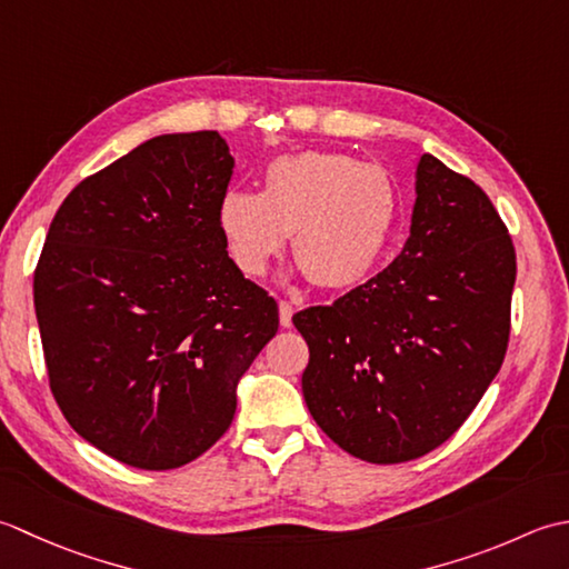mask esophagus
I'll return each instance as SVG.
<instances>
[{
    "label": "esophagus",
    "mask_w": 569,
    "mask_h": 569,
    "mask_svg": "<svg viewBox=\"0 0 569 569\" xmlns=\"http://www.w3.org/2000/svg\"><path fill=\"white\" fill-rule=\"evenodd\" d=\"M292 315H295V307L289 305V301L280 299V323H282L284 329L292 327Z\"/></svg>",
    "instance_id": "34e87169"
}]
</instances>
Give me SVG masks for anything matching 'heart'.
Returning <instances> with one entry per match:
<instances>
[{
  "instance_id": "heart-1",
  "label": "heart",
  "mask_w": 569,
  "mask_h": 569,
  "mask_svg": "<svg viewBox=\"0 0 569 569\" xmlns=\"http://www.w3.org/2000/svg\"><path fill=\"white\" fill-rule=\"evenodd\" d=\"M400 216V189L376 161L305 149L272 159L262 191L230 189L218 201V228L240 272L260 277L292 252L319 287L361 282L386 252Z\"/></svg>"
}]
</instances>
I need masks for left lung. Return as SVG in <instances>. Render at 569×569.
<instances>
[{"label":"left lung","instance_id":"8db88e82","mask_svg":"<svg viewBox=\"0 0 569 569\" xmlns=\"http://www.w3.org/2000/svg\"><path fill=\"white\" fill-rule=\"evenodd\" d=\"M415 177L398 258L331 307L292 317L309 346L311 417L370 463L445 445L491 386L511 333L516 250L489 196L432 154Z\"/></svg>","mask_w":569,"mask_h":569}]
</instances>
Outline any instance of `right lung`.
<instances>
[{
  "mask_svg": "<svg viewBox=\"0 0 569 569\" xmlns=\"http://www.w3.org/2000/svg\"><path fill=\"white\" fill-rule=\"evenodd\" d=\"M233 167L213 130L154 137L80 181L46 236L33 307L51 392L127 467L177 469L211 449L280 327L220 236Z\"/></svg>",
  "mask_w": 569,
  "mask_h": 569,
  "instance_id": "1",
  "label": "right lung"
}]
</instances>
